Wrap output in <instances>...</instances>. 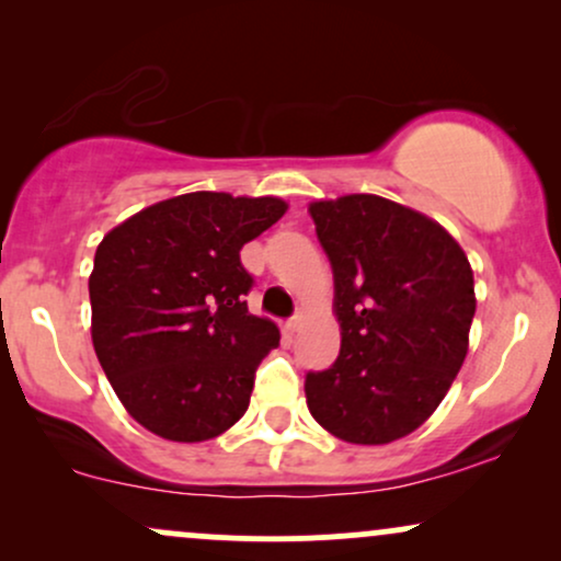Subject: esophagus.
<instances>
[{"label":"esophagus","instance_id":"esophagus-1","mask_svg":"<svg viewBox=\"0 0 561 561\" xmlns=\"http://www.w3.org/2000/svg\"><path fill=\"white\" fill-rule=\"evenodd\" d=\"M306 317H308V311H306V308H298V311H295L293 317H289V321H287L289 332H298L300 327H302V321H306Z\"/></svg>","mask_w":561,"mask_h":561}]
</instances>
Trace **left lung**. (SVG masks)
<instances>
[{"label": "left lung", "instance_id": "1", "mask_svg": "<svg viewBox=\"0 0 561 561\" xmlns=\"http://www.w3.org/2000/svg\"><path fill=\"white\" fill-rule=\"evenodd\" d=\"M332 263L340 356L308 371V411L334 437L382 446L414 433L465 364L474 279L433 218L377 195L313 203Z\"/></svg>", "mask_w": 561, "mask_h": 561}]
</instances>
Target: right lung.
Listing matches in <instances>:
<instances>
[{"instance_id": "obj_1", "label": "right lung", "mask_w": 561, "mask_h": 561, "mask_svg": "<svg viewBox=\"0 0 561 561\" xmlns=\"http://www.w3.org/2000/svg\"><path fill=\"white\" fill-rule=\"evenodd\" d=\"M276 197L190 192L107 231L89 276L92 343L141 427L199 443L240 422L255 369L279 345L248 311L240 250L285 216Z\"/></svg>"}]
</instances>
